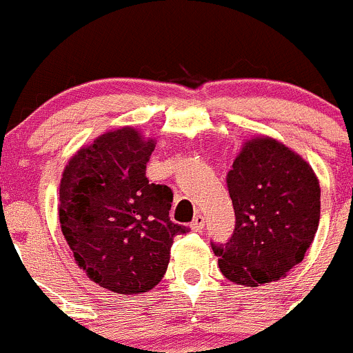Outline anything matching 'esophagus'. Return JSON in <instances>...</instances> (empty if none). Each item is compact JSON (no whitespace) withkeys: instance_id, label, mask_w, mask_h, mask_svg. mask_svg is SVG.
<instances>
[{"instance_id":"esophagus-1","label":"esophagus","mask_w":353,"mask_h":353,"mask_svg":"<svg viewBox=\"0 0 353 353\" xmlns=\"http://www.w3.org/2000/svg\"><path fill=\"white\" fill-rule=\"evenodd\" d=\"M203 227H205V216L196 215L193 222H191V230H194V232H201Z\"/></svg>"}]
</instances>
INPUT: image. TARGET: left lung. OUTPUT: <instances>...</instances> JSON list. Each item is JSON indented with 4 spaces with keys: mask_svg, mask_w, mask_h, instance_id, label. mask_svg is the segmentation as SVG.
<instances>
[{
    "mask_svg": "<svg viewBox=\"0 0 353 353\" xmlns=\"http://www.w3.org/2000/svg\"><path fill=\"white\" fill-rule=\"evenodd\" d=\"M236 229L212 244L230 282L258 287L287 276L311 248L321 215V188L312 167L272 137L244 141L227 174Z\"/></svg>",
    "mask_w": 353,
    "mask_h": 353,
    "instance_id": "8db88e82",
    "label": "left lung"
}]
</instances>
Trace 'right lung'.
Listing matches in <instances>:
<instances>
[{"mask_svg":"<svg viewBox=\"0 0 353 353\" xmlns=\"http://www.w3.org/2000/svg\"><path fill=\"white\" fill-rule=\"evenodd\" d=\"M154 148L137 128L105 131L68 160L59 183V223L74 261L116 294L152 290L174 237L186 232L169 219L170 188L147 179Z\"/></svg>","mask_w":353,"mask_h":353,"instance_id":"1","label":"right lung"}]
</instances>
